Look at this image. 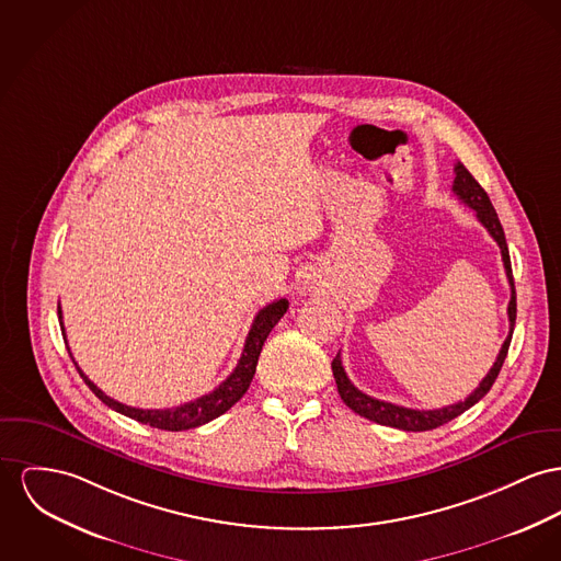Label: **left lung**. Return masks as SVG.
Returning <instances> with one entry per match:
<instances>
[{"mask_svg":"<svg viewBox=\"0 0 561 561\" xmlns=\"http://www.w3.org/2000/svg\"><path fill=\"white\" fill-rule=\"evenodd\" d=\"M453 193L457 195V199H461L468 208H472L477 213V219L483 224L489 236L497 242L500 253H502V262H504V270H506V278L511 285V301H508V321H511V332L504 340L495 364L491 366V370L486 373L485 378L479 382V387L463 400L457 404H450L445 409H436V411H416V409H404L391 402H382L366 396L364 391H359L344 373L342 368V359L340 353L332 362V370H334V378H336L337 393L342 398V402L351 409V411L370 419L374 423L380 425H389V427H398L404 432H427V430H436L440 425L448 423L450 419L459 416L461 412L472 409L481 398H485L486 391L491 389V385L495 382L497 374L502 370V364L506 359L508 346H511V337H513V330H515V319H517V294H515V280H513V267H511V255H508V244H506V236L502 224L497 219V213L493 210V204L485 193V188L477 183V179L466 170L463 163H455V181H453Z\"/></svg>","mask_w":561,"mask_h":561,"instance_id":"left-lung-1","label":"left lung"}]
</instances>
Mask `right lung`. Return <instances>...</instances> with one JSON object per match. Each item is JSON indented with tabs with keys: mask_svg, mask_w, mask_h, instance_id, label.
<instances>
[{
	"mask_svg": "<svg viewBox=\"0 0 561 561\" xmlns=\"http://www.w3.org/2000/svg\"><path fill=\"white\" fill-rule=\"evenodd\" d=\"M289 308V301L287 299H276L267 306H263L262 310L257 312L251 330H249V336L244 340V348H242V355L238 359V366L233 368V373L229 374L225 378L224 382L193 400L187 404H181L176 409H161V411H145V409H134V407H127V404H121L113 400L111 396H106L93 380H89V376H84V373L78 368L76 364V370L82 376V380L87 382V387L113 411L121 412L129 419H136L145 425L150 427H157V430H168V432H183V430H191V427H199L217 416H221L224 412L229 411L249 389L255 370H257V362H260V353H262L263 342L265 337L270 336L272 328L280 321V317L287 312ZM57 312H59V323H61V334L66 340V330H64V321H61V306H57ZM70 351V348H68ZM75 362V357H72Z\"/></svg>",
	"mask_w": 561,
	"mask_h": 561,
	"instance_id": "add662e5",
	"label": "right lung"
}]
</instances>
